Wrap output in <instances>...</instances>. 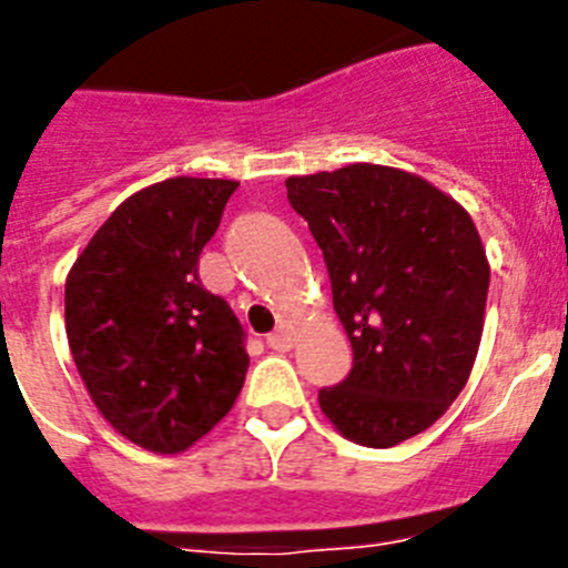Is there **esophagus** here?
I'll return each mask as SVG.
<instances>
[{"mask_svg": "<svg viewBox=\"0 0 568 568\" xmlns=\"http://www.w3.org/2000/svg\"><path fill=\"white\" fill-rule=\"evenodd\" d=\"M294 342H296V333H294V327L288 325V322H283L277 331L268 333V336H266V344L272 349H277V353H285V349H291V347H294Z\"/></svg>", "mask_w": 568, "mask_h": 568, "instance_id": "34e87169", "label": "esophagus"}]
</instances>
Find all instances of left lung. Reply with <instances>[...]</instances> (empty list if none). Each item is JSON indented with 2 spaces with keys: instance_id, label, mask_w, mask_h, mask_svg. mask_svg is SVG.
<instances>
[{
  "instance_id": "obj_1",
  "label": "left lung",
  "mask_w": 568,
  "mask_h": 568,
  "mask_svg": "<svg viewBox=\"0 0 568 568\" xmlns=\"http://www.w3.org/2000/svg\"><path fill=\"white\" fill-rule=\"evenodd\" d=\"M325 257L353 369L320 389L327 420L367 448L426 432L457 400L485 325L490 266L468 212L415 173L347 164L285 179Z\"/></svg>"
}]
</instances>
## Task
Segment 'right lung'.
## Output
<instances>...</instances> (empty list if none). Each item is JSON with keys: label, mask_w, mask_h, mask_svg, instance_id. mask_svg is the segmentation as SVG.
<instances>
[{"label": "right lung", "mask_w": 568, "mask_h": 568, "mask_svg": "<svg viewBox=\"0 0 568 568\" xmlns=\"http://www.w3.org/2000/svg\"><path fill=\"white\" fill-rule=\"evenodd\" d=\"M237 190L176 176L116 206L67 277L75 367L100 415L156 454H179L235 404L246 333L201 285L199 257Z\"/></svg>", "instance_id": "obj_1"}]
</instances>
